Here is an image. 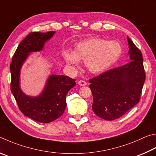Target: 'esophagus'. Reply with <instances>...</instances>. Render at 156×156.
<instances>
[{"label":"esophagus","instance_id":"34e87169","mask_svg":"<svg viewBox=\"0 0 156 156\" xmlns=\"http://www.w3.org/2000/svg\"><path fill=\"white\" fill-rule=\"evenodd\" d=\"M78 84L80 86H86L87 85V83L85 81L80 80V81H78Z\"/></svg>","mask_w":156,"mask_h":156}]
</instances>
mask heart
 <instances>
[{
  "mask_svg": "<svg viewBox=\"0 0 156 156\" xmlns=\"http://www.w3.org/2000/svg\"><path fill=\"white\" fill-rule=\"evenodd\" d=\"M122 47L116 41H107L99 37H90L79 42L73 53L65 51L63 57L67 64L78 66L84 60L88 71L97 74L108 69L121 56Z\"/></svg>",
  "mask_w": 156,
  "mask_h": 156,
  "instance_id": "obj_1",
  "label": "heart"
}]
</instances>
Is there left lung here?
<instances>
[{
  "label": "left lung",
  "mask_w": 156,
  "mask_h": 156,
  "mask_svg": "<svg viewBox=\"0 0 156 156\" xmlns=\"http://www.w3.org/2000/svg\"><path fill=\"white\" fill-rule=\"evenodd\" d=\"M131 61L90 80L93 95L92 110L100 118H120L140 101L145 81L141 51L127 37Z\"/></svg>",
  "instance_id": "1"
}]
</instances>
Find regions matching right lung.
<instances>
[{
    "label": "right lung",
    "instance_id": "add662e5",
    "mask_svg": "<svg viewBox=\"0 0 156 156\" xmlns=\"http://www.w3.org/2000/svg\"><path fill=\"white\" fill-rule=\"evenodd\" d=\"M55 31L31 32L18 45L10 64L11 91L24 116L39 122L48 123L61 116L66 107V94L76 85V80L64 75H51L39 96L30 97L20 87V69L30 53L42 51L45 42Z\"/></svg>",
    "mask_w": 156,
    "mask_h": 156
}]
</instances>
